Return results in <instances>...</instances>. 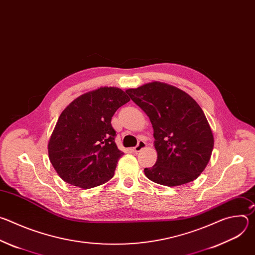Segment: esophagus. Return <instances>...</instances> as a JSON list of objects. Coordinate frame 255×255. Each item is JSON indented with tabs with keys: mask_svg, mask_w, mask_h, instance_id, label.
<instances>
[{
	"mask_svg": "<svg viewBox=\"0 0 255 255\" xmlns=\"http://www.w3.org/2000/svg\"><path fill=\"white\" fill-rule=\"evenodd\" d=\"M145 146H146V142H145L144 140H139V141H138V144L133 148V151L138 152V151H140L141 149H143Z\"/></svg>",
	"mask_w": 255,
	"mask_h": 255,
	"instance_id": "obj_1",
	"label": "esophagus"
}]
</instances>
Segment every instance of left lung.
<instances>
[{
	"instance_id": "obj_1",
	"label": "left lung",
	"mask_w": 255,
	"mask_h": 255,
	"mask_svg": "<svg viewBox=\"0 0 255 255\" xmlns=\"http://www.w3.org/2000/svg\"><path fill=\"white\" fill-rule=\"evenodd\" d=\"M149 117L157 160L144 173L156 184L175 187L196 179L206 168L214 137L198 103L187 93L153 82L126 91Z\"/></svg>"
}]
</instances>
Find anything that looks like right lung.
<instances>
[{
  "label": "right lung",
  "mask_w": 255,
  "mask_h": 255,
  "mask_svg": "<svg viewBox=\"0 0 255 255\" xmlns=\"http://www.w3.org/2000/svg\"><path fill=\"white\" fill-rule=\"evenodd\" d=\"M130 99L121 89L100 88L72 101L48 142L51 164L65 183L91 189L110 180L123 155L111 120Z\"/></svg>",
  "instance_id": "1"
}]
</instances>
